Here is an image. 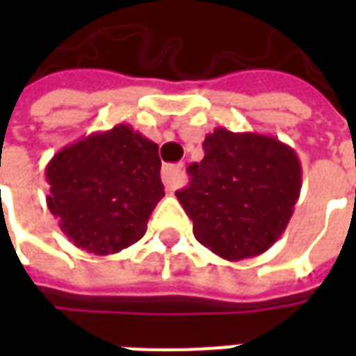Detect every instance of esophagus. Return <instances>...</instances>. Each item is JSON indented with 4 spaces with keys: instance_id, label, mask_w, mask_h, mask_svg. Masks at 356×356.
<instances>
[{
    "instance_id": "obj_1",
    "label": "esophagus",
    "mask_w": 356,
    "mask_h": 356,
    "mask_svg": "<svg viewBox=\"0 0 356 356\" xmlns=\"http://www.w3.org/2000/svg\"><path fill=\"white\" fill-rule=\"evenodd\" d=\"M162 181L168 191H177L183 185V168L181 165H163L162 168Z\"/></svg>"
}]
</instances>
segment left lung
Returning a JSON list of instances; mask_svg holds the SVG:
<instances>
[{
	"label": "left lung",
	"instance_id": "obj_1",
	"mask_svg": "<svg viewBox=\"0 0 356 356\" xmlns=\"http://www.w3.org/2000/svg\"><path fill=\"white\" fill-rule=\"evenodd\" d=\"M177 200L202 246L227 261L267 252L290 223L301 191L296 150L261 133L225 127L206 135L204 160L188 165Z\"/></svg>",
	"mask_w": 356,
	"mask_h": 356
}]
</instances>
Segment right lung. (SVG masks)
Segmentation results:
<instances>
[{
	"mask_svg": "<svg viewBox=\"0 0 356 356\" xmlns=\"http://www.w3.org/2000/svg\"><path fill=\"white\" fill-rule=\"evenodd\" d=\"M158 145L131 125L91 133L45 168L47 208L74 246L95 255L129 248L163 196Z\"/></svg>",
	"mask_w": 356,
	"mask_h": 356,
	"instance_id": "add662e5",
	"label": "right lung"
}]
</instances>
